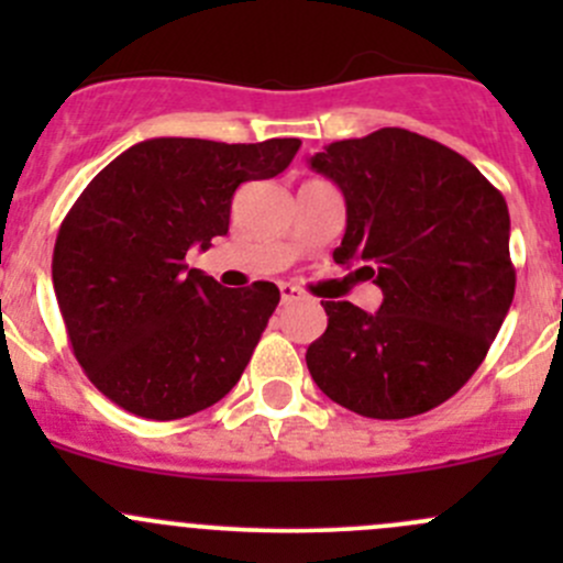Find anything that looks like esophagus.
Instances as JSON below:
<instances>
[{
    "label": "esophagus",
    "instance_id": "esophagus-1",
    "mask_svg": "<svg viewBox=\"0 0 563 563\" xmlns=\"http://www.w3.org/2000/svg\"><path fill=\"white\" fill-rule=\"evenodd\" d=\"M280 299H283V305H291V302H299V299H305V294L299 291L297 286H291V283H283Z\"/></svg>",
    "mask_w": 563,
    "mask_h": 563
}]
</instances>
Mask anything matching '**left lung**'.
Returning <instances> with one entry per match:
<instances>
[{
    "instance_id": "obj_1",
    "label": "left lung",
    "mask_w": 563,
    "mask_h": 563,
    "mask_svg": "<svg viewBox=\"0 0 563 563\" xmlns=\"http://www.w3.org/2000/svg\"><path fill=\"white\" fill-rule=\"evenodd\" d=\"M345 198L334 261L362 264L376 313L321 302L327 332L305 354L329 400L371 419H408L474 376L515 297L509 209L463 155L402 128L334 141L310 157Z\"/></svg>"
}]
</instances>
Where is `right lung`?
Returning <instances> with one entry per match:
<instances>
[{"label": "right lung", "instance_id": "obj_1", "mask_svg": "<svg viewBox=\"0 0 563 563\" xmlns=\"http://www.w3.org/2000/svg\"><path fill=\"white\" fill-rule=\"evenodd\" d=\"M299 146L150 139L78 196L51 272L73 354L108 400L168 422L236 387L280 291L264 280L223 288L185 255L229 234L236 187L286 172Z\"/></svg>", "mask_w": 563, "mask_h": 563}]
</instances>
